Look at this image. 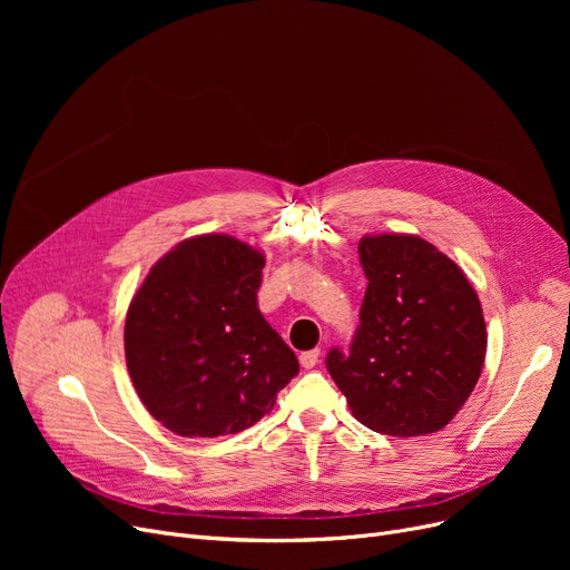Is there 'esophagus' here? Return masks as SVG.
Returning <instances> with one entry per match:
<instances>
[{"mask_svg": "<svg viewBox=\"0 0 570 570\" xmlns=\"http://www.w3.org/2000/svg\"><path fill=\"white\" fill-rule=\"evenodd\" d=\"M318 355H321V351H318V348L301 353V365H303L305 370H312V367H316V365H318Z\"/></svg>", "mask_w": 570, "mask_h": 570, "instance_id": "obj_1", "label": "esophagus"}]
</instances>
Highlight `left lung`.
<instances>
[{
    "mask_svg": "<svg viewBox=\"0 0 570 570\" xmlns=\"http://www.w3.org/2000/svg\"><path fill=\"white\" fill-rule=\"evenodd\" d=\"M361 325L325 367L365 428L391 436L439 432L481 376L488 331L481 301L455 261L417 235H365Z\"/></svg>",
    "mask_w": 570,
    "mask_h": 570,
    "instance_id": "left-lung-1",
    "label": "left lung"
}]
</instances>
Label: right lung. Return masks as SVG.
<instances>
[{
    "label": "right lung",
    "instance_id": "right-lung-1",
    "mask_svg": "<svg viewBox=\"0 0 570 570\" xmlns=\"http://www.w3.org/2000/svg\"><path fill=\"white\" fill-rule=\"evenodd\" d=\"M265 258L222 233L159 258L125 323L127 370L145 409L179 436L237 434L301 372L258 309Z\"/></svg>",
    "mask_w": 570,
    "mask_h": 570
}]
</instances>
